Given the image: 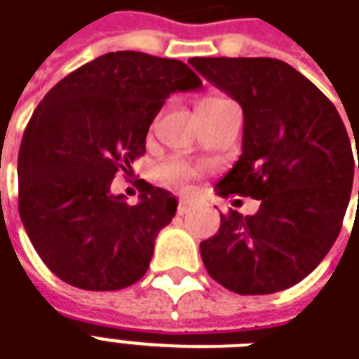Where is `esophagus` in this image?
<instances>
[{
  "label": "esophagus",
  "mask_w": 359,
  "mask_h": 359,
  "mask_svg": "<svg viewBox=\"0 0 359 359\" xmlns=\"http://www.w3.org/2000/svg\"><path fill=\"white\" fill-rule=\"evenodd\" d=\"M193 207V201L191 199H187V197H182L180 199V203H177V215H187L189 210H191Z\"/></svg>",
  "instance_id": "1"
}]
</instances>
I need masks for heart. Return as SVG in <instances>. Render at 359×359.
Here are the masks:
<instances>
[{
	"mask_svg": "<svg viewBox=\"0 0 359 359\" xmlns=\"http://www.w3.org/2000/svg\"><path fill=\"white\" fill-rule=\"evenodd\" d=\"M226 102V98L222 96H215V94H210V96H205V98H201L199 108H208V106H216V104ZM160 172L164 177L168 180H172V182H187V180H191L193 175L197 174V168L189 164V162H185V160H170L166 164H162L160 168Z\"/></svg>",
	"mask_w": 359,
	"mask_h": 359,
	"instance_id": "1",
	"label": "heart"
}]
</instances>
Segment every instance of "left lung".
Returning a JSON list of instances; mask_svg holds the SVG:
<instances>
[{
  "label": "left lung",
  "mask_w": 359,
  "mask_h": 359,
  "mask_svg": "<svg viewBox=\"0 0 359 359\" xmlns=\"http://www.w3.org/2000/svg\"><path fill=\"white\" fill-rule=\"evenodd\" d=\"M189 63L243 110V152L216 193L261 203L251 216L220 215L218 232L201 241L205 269L241 296L290 288L321 263L342 228L355 166L346 127L334 104L280 60Z\"/></svg>",
  "instance_id": "left-lung-1"
}]
</instances>
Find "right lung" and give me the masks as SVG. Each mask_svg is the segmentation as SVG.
I'll return each instance as SVG.
<instances>
[{"mask_svg": "<svg viewBox=\"0 0 359 359\" xmlns=\"http://www.w3.org/2000/svg\"><path fill=\"white\" fill-rule=\"evenodd\" d=\"M201 85L180 60L110 52L42 98L19 149V215L55 276L93 292L143 278L177 201L139 180L141 201L129 205L111 195V182L144 154L149 127L168 96Z\"/></svg>", "mask_w": 359, "mask_h": 359, "instance_id": "add662e5", "label": "right lung"}]
</instances>
